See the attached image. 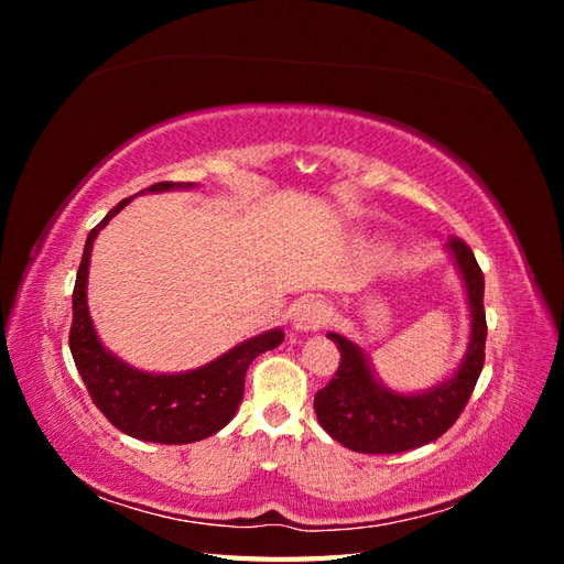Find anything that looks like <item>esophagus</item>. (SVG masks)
<instances>
[{
    "label": "esophagus",
    "instance_id": "obj_1",
    "mask_svg": "<svg viewBox=\"0 0 564 564\" xmlns=\"http://www.w3.org/2000/svg\"><path fill=\"white\" fill-rule=\"evenodd\" d=\"M327 319H329V308H327V305H324V301L308 299V301H303L299 308H296L292 324H294L296 332L308 334V332H317L319 327H324V324H327Z\"/></svg>",
    "mask_w": 564,
    "mask_h": 564
}]
</instances>
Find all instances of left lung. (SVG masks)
I'll return each mask as SVG.
<instances>
[{"instance_id": "8db88e82", "label": "left lung", "mask_w": 564, "mask_h": 564, "mask_svg": "<svg viewBox=\"0 0 564 564\" xmlns=\"http://www.w3.org/2000/svg\"><path fill=\"white\" fill-rule=\"evenodd\" d=\"M447 251L460 272L470 311V340L458 369L442 383L404 395L373 377L367 352L350 338L329 332L340 350L336 377L317 390L315 414L324 431L360 454H398L429 445L447 433L468 404L485 365V275L470 247L452 237Z\"/></svg>"}]
</instances>
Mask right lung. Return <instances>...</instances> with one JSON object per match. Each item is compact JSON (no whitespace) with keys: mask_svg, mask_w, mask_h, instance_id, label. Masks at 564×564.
I'll return each mask as SVG.
<instances>
[{"mask_svg":"<svg viewBox=\"0 0 564 564\" xmlns=\"http://www.w3.org/2000/svg\"><path fill=\"white\" fill-rule=\"evenodd\" d=\"M195 183L162 181L145 187L143 193L191 191ZM133 197H127L89 232L84 245L73 292V327L70 352L79 377L87 386L94 404L122 433L158 442V445H187L218 433L230 423L245 395V377L249 365L265 350L278 348L284 340L282 329H270L245 344L230 348L214 362L181 371L150 373L141 371L112 355L94 329L87 305L89 261L96 235L108 220L122 212Z\"/></svg>","mask_w":564,"mask_h":564,"instance_id":"add662e5","label":"right lung"}]
</instances>
